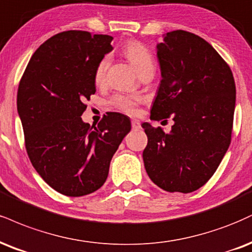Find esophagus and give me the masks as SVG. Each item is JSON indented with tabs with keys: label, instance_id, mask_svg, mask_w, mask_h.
Masks as SVG:
<instances>
[{
	"label": "esophagus",
	"instance_id": "34e87169",
	"mask_svg": "<svg viewBox=\"0 0 252 252\" xmlns=\"http://www.w3.org/2000/svg\"><path fill=\"white\" fill-rule=\"evenodd\" d=\"M139 121L138 120H131V126L132 129H138L139 128Z\"/></svg>",
	"mask_w": 252,
	"mask_h": 252
}]
</instances>
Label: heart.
Returning a JSON list of instances; mask_svg holds the SVG:
<instances>
[{
	"label": "heart",
	"instance_id": "1",
	"mask_svg": "<svg viewBox=\"0 0 252 252\" xmlns=\"http://www.w3.org/2000/svg\"><path fill=\"white\" fill-rule=\"evenodd\" d=\"M124 55L130 61L139 75L142 72L149 70V69H155V62L151 53L148 50L147 47L139 42L131 41L124 48ZM109 66V56H103L99 62L97 63L95 69V81L96 83H103L105 78ZM139 99L136 96L126 95V94H116L111 98V104L118 110H122L126 114H135L137 110V105Z\"/></svg>",
	"mask_w": 252,
	"mask_h": 252
}]
</instances>
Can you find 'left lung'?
I'll return each mask as SVG.
<instances>
[{
    "label": "left lung",
    "instance_id": "left-lung-1",
    "mask_svg": "<svg viewBox=\"0 0 252 252\" xmlns=\"http://www.w3.org/2000/svg\"><path fill=\"white\" fill-rule=\"evenodd\" d=\"M157 44L160 80L150 118L172 117L165 134L144 122L150 180L169 192H192L217 170L231 142L236 86L230 66L205 39L175 30Z\"/></svg>",
    "mask_w": 252,
    "mask_h": 252
}]
</instances>
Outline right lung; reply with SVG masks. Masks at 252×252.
<instances>
[{
    "mask_svg": "<svg viewBox=\"0 0 252 252\" xmlns=\"http://www.w3.org/2000/svg\"><path fill=\"white\" fill-rule=\"evenodd\" d=\"M113 37L69 30L39 45L17 92V111L32 166L57 192L70 197L99 189L114 154L131 130L128 116L109 113L97 124L82 121L96 93L95 69L113 50Z\"/></svg>",
    "mask_w": 252,
    "mask_h": 252,
    "instance_id": "obj_1",
    "label": "right lung"
}]
</instances>
